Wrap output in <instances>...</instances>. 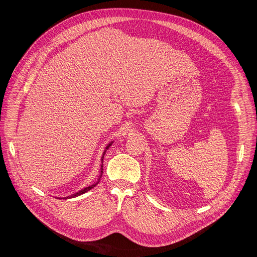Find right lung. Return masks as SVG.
<instances>
[{
	"label": "right lung",
	"instance_id": "add662e5",
	"mask_svg": "<svg viewBox=\"0 0 257 257\" xmlns=\"http://www.w3.org/2000/svg\"><path fill=\"white\" fill-rule=\"evenodd\" d=\"M112 143H113V142H110L109 144H108V145L106 146L105 150H104V152H103V155H102V157H101L102 165H101V169H100V176H99V179H98V181H97L96 183H93V184H91V185L87 186V187H84L83 190H81V191H79V192H77V193H75V194H73V195H71V196H67V197H64V198H58V199H71V198H75V197H78V196H80V195H82V194H84V193L88 192L89 190H91V188H93L94 186H96V185L99 183V181H100V178L102 177V173H103V158H104V155H105V153H106V150H108V148H109V147L112 145Z\"/></svg>",
	"mask_w": 257,
	"mask_h": 257
}]
</instances>
